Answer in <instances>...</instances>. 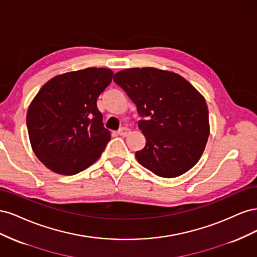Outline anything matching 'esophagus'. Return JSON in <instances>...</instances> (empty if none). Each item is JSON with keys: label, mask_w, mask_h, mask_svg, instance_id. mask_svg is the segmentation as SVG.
Segmentation results:
<instances>
[{"label": "esophagus", "mask_w": 257, "mask_h": 257, "mask_svg": "<svg viewBox=\"0 0 257 257\" xmlns=\"http://www.w3.org/2000/svg\"><path fill=\"white\" fill-rule=\"evenodd\" d=\"M128 133H130V128L126 127V126L121 127V128L118 131V134H119L120 136H123V137H124V136H127Z\"/></svg>", "instance_id": "esophagus-1"}]
</instances>
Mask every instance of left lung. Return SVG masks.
<instances>
[{
    "label": "left lung",
    "instance_id": "8db88e82",
    "mask_svg": "<svg viewBox=\"0 0 257 257\" xmlns=\"http://www.w3.org/2000/svg\"><path fill=\"white\" fill-rule=\"evenodd\" d=\"M113 81L125 91L142 120L146 146L135 153L147 169L175 178L199 161L209 136V114L203 95L183 77L153 67L127 68Z\"/></svg>",
    "mask_w": 257,
    "mask_h": 257
}]
</instances>
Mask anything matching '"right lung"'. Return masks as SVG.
Instances as JSON below:
<instances>
[{"label": "right lung", "instance_id": "right-lung-1", "mask_svg": "<svg viewBox=\"0 0 257 257\" xmlns=\"http://www.w3.org/2000/svg\"><path fill=\"white\" fill-rule=\"evenodd\" d=\"M108 68L89 67L53 77L27 113L31 146L44 165L76 175L96 162L110 141L96 100L112 80Z\"/></svg>", "mask_w": 257, "mask_h": 257}]
</instances>
